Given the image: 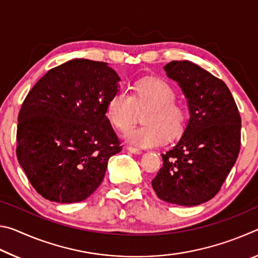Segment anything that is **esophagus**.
I'll list each match as a JSON object with an SVG mask.
<instances>
[{"label":"esophagus","instance_id":"1","mask_svg":"<svg viewBox=\"0 0 258 258\" xmlns=\"http://www.w3.org/2000/svg\"><path fill=\"white\" fill-rule=\"evenodd\" d=\"M127 150L130 152H132L134 155H141L142 154V150L141 149H138V148H134V147H127Z\"/></svg>","mask_w":258,"mask_h":258}]
</instances>
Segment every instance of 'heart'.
Wrapping results in <instances>:
<instances>
[{"instance_id":"heart-1","label":"heart","mask_w":258,"mask_h":258,"mask_svg":"<svg viewBox=\"0 0 258 258\" xmlns=\"http://www.w3.org/2000/svg\"><path fill=\"white\" fill-rule=\"evenodd\" d=\"M175 91L160 78L148 77L137 82L131 95L118 90L109 99L106 115L116 128L124 131L137 120L140 111H145V125L134 126L124 133L128 143L140 148L159 146L164 139L182 132L185 124V111L174 102Z\"/></svg>"}]
</instances>
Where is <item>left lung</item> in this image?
<instances>
[{"mask_svg": "<svg viewBox=\"0 0 258 258\" xmlns=\"http://www.w3.org/2000/svg\"><path fill=\"white\" fill-rule=\"evenodd\" d=\"M164 71L184 94L190 118L176 145L161 154L152 187L164 202L197 206L215 197L235 164L241 117L225 83L198 64L171 61Z\"/></svg>", "mask_w": 258, "mask_h": 258, "instance_id": "8db88e82", "label": "left lung"}]
</instances>
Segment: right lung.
Wrapping results in <instances>:
<instances>
[{
  "mask_svg": "<svg viewBox=\"0 0 258 258\" xmlns=\"http://www.w3.org/2000/svg\"><path fill=\"white\" fill-rule=\"evenodd\" d=\"M119 82L106 62L73 59L29 91L18 116L17 158L42 197L78 203L101 184L109 158L121 150L106 116Z\"/></svg>",
  "mask_w": 258,
  "mask_h": 258,
  "instance_id": "obj_1",
  "label": "right lung"
}]
</instances>
